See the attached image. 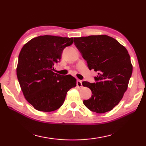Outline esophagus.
Here are the masks:
<instances>
[{
    "mask_svg": "<svg viewBox=\"0 0 146 146\" xmlns=\"http://www.w3.org/2000/svg\"><path fill=\"white\" fill-rule=\"evenodd\" d=\"M76 86H77L78 88L82 87V82H81V80H77V81H76Z\"/></svg>",
    "mask_w": 146,
    "mask_h": 146,
    "instance_id": "obj_1",
    "label": "esophagus"
}]
</instances>
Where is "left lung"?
Masks as SVG:
<instances>
[{
	"label": "left lung",
	"instance_id": "8db88e82",
	"mask_svg": "<svg viewBox=\"0 0 146 146\" xmlns=\"http://www.w3.org/2000/svg\"><path fill=\"white\" fill-rule=\"evenodd\" d=\"M74 44L89 69L98 72L95 83L82 82L93 94L84 104L97 113L110 111L122 98L131 76L133 66L127 50L106 35L74 38Z\"/></svg>",
	"mask_w": 146,
	"mask_h": 146
}]
</instances>
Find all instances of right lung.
<instances>
[{"mask_svg": "<svg viewBox=\"0 0 146 146\" xmlns=\"http://www.w3.org/2000/svg\"><path fill=\"white\" fill-rule=\"evenodd\" d=\"M73 42V38L43 35L32 38L22 48L17 78L26 100L35 110L44 112L58 110L68 91L76 86L73 76L53 72L64 49Z\"/></svg>", "mask_w": 146, "mask_h": 146, "instance_id": "1", "label": "right lung"}]
</instances>
